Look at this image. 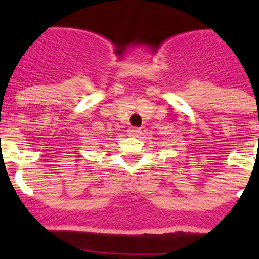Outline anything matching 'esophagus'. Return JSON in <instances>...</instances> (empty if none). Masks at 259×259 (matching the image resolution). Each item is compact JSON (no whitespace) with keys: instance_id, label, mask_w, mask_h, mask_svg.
Returning a JSON list of instances; mask_svg holds the SVG:
<instances>
[{"instance_id":"1","label":"esophagus","mask_w":259,"mask_h":259,"mask_svg":"<svg viewBox=\"0 0 259 259\" xmlns=\"http://www.w3.org/2000/svg\"><path fill=\"white\" fill-rule=\"evenodd\" d=\"M129 134L132 135V137H137V135L140 134V130L137 129V127H130Z\"/></svg>"}]
</instances>
